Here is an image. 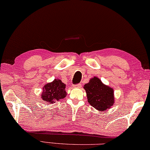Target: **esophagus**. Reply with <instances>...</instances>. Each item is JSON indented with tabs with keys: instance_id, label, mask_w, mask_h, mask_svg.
<instances>
[{
	"instance_id": "1",
	"label": "esophagus",
	"mask_w": 150,
	"mask_h": 150,
	"mask_svg": "<svg viewBox=\"0 0 150 150\" xmlns=\"http://www.w3.org/2000/svg\"><path fill=\"white\" fill-rule=\"evenodd\" d=\"M74 88H81V84H77V85H74Z\"/></svg>"
}]
</instances>
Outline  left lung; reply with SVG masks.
<instances>
[{"instance_id":"8db88e82","label":"left lung","mask_w":150,"mask_h":150,"mask_svg":"<svg viewBox=\"0 0 150 150\" xmlns=\"http://www.w3.org/2000/svg\"><path fill=\"white\" fill-rule=\"evenodd\" d=\"M89 104L98 111H107L115 103L113 88L102 83L96 76L83 86Z\"/></svg>"}]
</instances>
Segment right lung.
I'll list each match as a JSON object with an SVG mask.
<instances>
[{"label": "right lung", "instance_id": "add662e5", "mask_svg": "<svg viewBox=\"0 0 150 150\" xmlns=\"http://www.w3.org/2000/svg\"><path fill=\"white\" fill-rule=\"evenodd\" d=\"M66 85L59 79H55L50 83L45 84L42 87L41 99L47 104H50L65 98L67 93L65 91Z\"/></svg>", "mask_w": 150, "mask_h": 150}]
</instances>
